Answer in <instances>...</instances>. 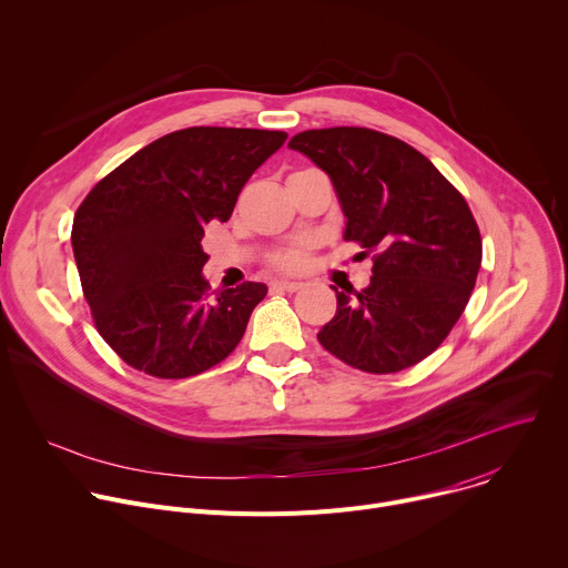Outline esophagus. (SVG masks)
I'll use <instances>...</instances> for the list:
<instances>
[{
  "instance_id": "1",
  "label": "esophagus",
  "mask_w": 568,
  "mask_h": 568,
  "mask_svg": "<svg viewBox=\"0 0 568 568\" xmlns=\"http://www.w3.org/2000/svg\"><path fill=\"white\" fill-rule=\"evenodd\" d=\"M303 287V283H296V281H274L272 283V290H276V292H296V290H301Z\"/></svg>"
}]
</instances>
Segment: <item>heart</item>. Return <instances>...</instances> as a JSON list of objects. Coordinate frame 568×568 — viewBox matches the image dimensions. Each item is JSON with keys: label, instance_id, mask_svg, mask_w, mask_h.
<instances>
[{"label": "heart", "instance_id": "b5f03b06", "mask_svg": "<svg viewBox=\"0 0 568 568\" xmlns=\"http://www.w3.org/2000/svg\"><path fill=\"white\" fill-rule=\"evenodd\" d=\"M303 261H305L303 250H287V252H283V254H278V256L274 258V263H276L281 270H298V267L303 265Z\"/></svg>", "mask_w": 568, "mask_h": 568}]
</instances>
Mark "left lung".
Listing matches in <instances>:
<instances>
[{"instance_id": "left-lung-1", "label": "left lung", "mask_w": 568, "mask_h": 568, "mask_svg": "<svg viewBox=\"0 0 568 568\" xmlns=\"http://www.w3.org/2000/svg\"><path fill=\"white\" fill-rule=\"evenodd\" d=\"M287 145L331 178L344 240L375 254L368 287L351 294L331 285L337 312L316 339L366 373L423 362L463 314L480 267L465 197L423 152L368 128L305 130Z\"/></svg>"}]
</instances>
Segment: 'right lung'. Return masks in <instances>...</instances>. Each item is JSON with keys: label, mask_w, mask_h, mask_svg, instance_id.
<instances>
[{"label": "right lung", "mask_w": 568, "mask_h": 568, "mask_svg": "<svg viewBox=\"0 0 568 568\" xmlns=\"http://www.w3.org/2000/svg\"><path fill=\"white\" fill-rule=\"evenodd\" d=\"M278 130L186 128L152 141L78 206L71 247L101 337L132 368L161 379L209 371L233 353L267 285L211 294L204 226L226 222Z\"/></svg>", "instance_id": "obj_1"}]
</instances>
